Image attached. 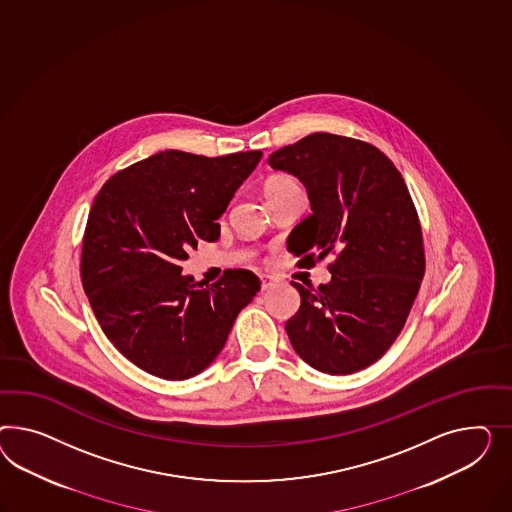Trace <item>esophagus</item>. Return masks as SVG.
Masks as SVG:
<instances>
[{
  "label": "esophagus",
  "instance_id": "1",
  "mask_svg": "<svg viewBox=\"0 0 512 512\" xmlns=\"http://www.w3.org/2000/svg\"><path fill=\"white\" fill-rule=\"evenodd\" d=\"M261 283H263V291H268L270 287L276 285V279L272 276H261Z\"/></svg>",
  "mask_w": 512,
  "mask_h": 512
}]
</instances>
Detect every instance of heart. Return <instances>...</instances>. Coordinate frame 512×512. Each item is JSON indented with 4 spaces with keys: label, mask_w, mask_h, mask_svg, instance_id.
Wrapping results in <instances>:
<instances>
[{
    "label": "heart",
    "mask_w": 512,
    "mask_h": 512,
    "mask_svg": "<svg viewBox=\"0 0 512 512\" xmlns=\"http://www.w3.org/2000/svg\"><path fill=\"white\" fill-rule=\"evenodd\" d=\"M292 186H296V182H294L291 177L277 175V177H272V179H268L264 182L263 194L264 197L268 199V197L279 194V192H283V190H287V188H292Z\"/></svg>",
    "instance_id": "heart-1"
}]
</instances>
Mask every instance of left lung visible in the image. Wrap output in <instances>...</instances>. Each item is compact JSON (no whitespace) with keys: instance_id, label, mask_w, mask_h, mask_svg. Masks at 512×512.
I'll return each instance as SVG.
<instances>
[{"instance_id":"obj_1","label":"left lung","mask_w":512,"mask_h":512,"mask_svg":"<svg viewBox=\"0 0 512 512\" xmlns=\"http://www.w3.org/2000/svg\"><path fill=\"white\" fill-rule=\"evenodd\" d=\"M268 164L300 180L311 203L287 249L300 264L335 257L330 283L292 281L302 298L285 324L292 348L322 373L361 371L399 337L425 274L410 192L384 152L328 132L272 152Z\"/></svg>"}]
</instances>
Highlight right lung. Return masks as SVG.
<instances>
[{
    "label": "right lung",
    "instance_id": "1",
    "mask_svg": "<svg viewBox=\"0 0 512 512\" xmlns=\"http://www.w3.org/2000/svg\"><path fill=\"white\" fill-rule=\"evenodd\" d=\"M261 156L169 149L98 192L83 235V291L102 332L145 373L186 380L205 371L261 289L249 270H227L203 287L180 266L197 240L220 238L218 220Z\"/></svg>",
    "mask_w": 512,
    "mask_h": 512
}]
</instances>
